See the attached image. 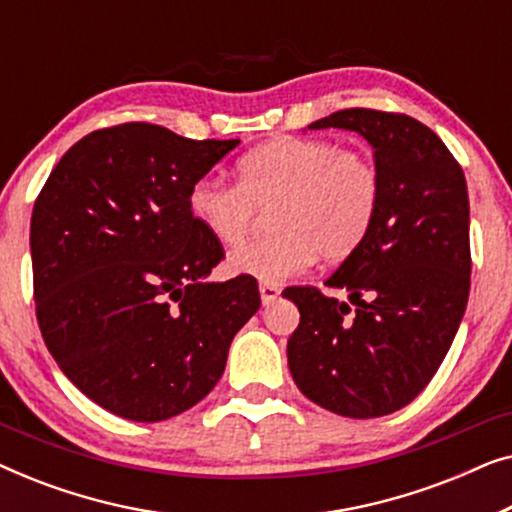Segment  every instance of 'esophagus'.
I'll return each mask as SVG.
<instances>
[{
    "instance_id": "obj_1",
    "label": "esophagus",
    "mask_w": 512,
    "mask_h": 512,
    "mask_svg": "<svg viewBox=\"0 0 512 512\" xmlns=\"http://www.w3.org/2000/svg\"><path fill=\"white\" fill-rule=\"evenodd\" d=\"M258 291H261L263 305H272L279 298V293H282V286L270 284V282H261V286H258Z\"/></svg>"
}]
</instances>
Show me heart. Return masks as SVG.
<instances>
[{"label": "heart", "mask_w": 512, "mask_h": 512, "mask_svg": "<svg viewBox=\"0 0 512 512\" xmlns=\"http://www.w3.org/2000/svg\"><path fill=\"white\" fill-rule=\"evenodd\" d=\"M382 205V174L368 153L328 139L284 137L237 160V184L200 177L188 191L193 219L216 242L237 244L261 209L270 233L237 247L228 268L277 284L314 258L345 261L368 240Z\"/></svg>", "instance_id": "obj_1"}]
</instances>
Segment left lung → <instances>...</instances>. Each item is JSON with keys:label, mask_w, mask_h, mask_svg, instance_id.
I'll list each match as a JSON object with an SVG mask.
<instances>
[{"label": "left lung", "mask_w": 512, "mask_h": 512, "mask_svg": "<svg viewBox=\"0 0 512 512\" xmlns=\"http://www.w3.org/2000/svg\"><path fill=\"white\" fill-rule=\"evenodd\" d=\"M345 128L373 144L382 205L368 240L326 286H291L300 310L286 345L298 389L342 417L391 415L419 396L450 349L471 291L464 170L417 118L342 109L310 130Z\"/></svg>", "instance_id": "left-lung-1"}]
</instances>
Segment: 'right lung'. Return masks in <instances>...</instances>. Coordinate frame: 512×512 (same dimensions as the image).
<instances>
[{
	"instance_id": "add662e5",
	"label": "right lung",
	"mask_w": 512,
	"mask_h": 512,
	"mask_svg": "<svg viewBox=\"0 0 512 512\" xmlns=\"http://www.w3.org/2000/svg\"><path fill=\"white\" fill-rule=\"evenodd\" d=\"M240 139H186L144 121L79 139L34 200V307L48 352L90 401L163 422L202 401L261 293L205 282L221 258L188 209L193 181Z\"/></svg>"
}]
</instances>
